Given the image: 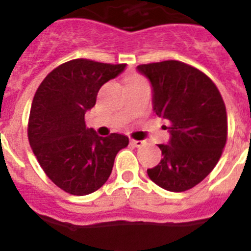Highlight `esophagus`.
<instances>
[{"label": "esophagus", "instance_id": "esophagus-1", "mask_svg": "<svg viewBox=\"0 0 251 251\" xmlns=\"http://www.w3.org/2000/svg\"><path fill=\"white\" fill-rule=\"evenodd\" d=\"M130 144H132V146H134L135 148H142V147L146 144V142H144V141H134V139H132V141H130Z\"/></svg>", "mask_w": 251, "mask_h": 251}]
</instances>
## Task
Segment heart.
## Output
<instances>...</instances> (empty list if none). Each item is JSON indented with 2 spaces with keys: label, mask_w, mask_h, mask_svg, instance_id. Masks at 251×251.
Segmentation results:
<instances>
[{
  "label": "heart",
  "mask_w": 251,
  "mask_h": 251,
  "mask_svg": "<svg viewBox=\"0 0 251 251\" xmlns=\"http://www.w3.org/2000/svg\"><path fill=\"white\" fill-rule=\"evenodd\" d=\"M134 79H138L137 77H132V78H129V79H128V82H130V80H134Z\"/></svg>",
  "instance_id": "obj_1"
}]
</instances>
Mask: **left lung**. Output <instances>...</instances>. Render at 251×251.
<instances>
[{"label": "left lung", "instance_id": "8db88e82", "mask_svg": "<svg viewBox=\"0 0 251 251\" xmlns=\"http://www.w3.org/2000/svg\"><path fill=\"white\" fill-rule=\"evenodd\" d=\"M137 71L151 82L154 113L171 134L168 144H159L163 159L147 173L163 189L185 192L222 157L227 135L224 100L208 75L183 62L141 64Z\"/></svg>", "mask_w": 251, "mask_h": 251}]
</instances>
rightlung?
<instances>
[{
    "label": "right lung",
    "instance_id": "1",
    "mask_svg": "<svg viewBox=\"0 0 251 251\" xmlns=\"http://www.w3.org/2000/svg\"><path fill=\"white\" fill-rule=\"evenodd\" d=\"M126 64L73 59L43 79L32 100L28 141L48 178L64 192L87 195L108 180L114 159L129 143L127 135L100 137L87 128L84 114L96 104L100 87Z\"/></svg>",
    "mask_w": 251,
    "mask_h": 251
}]
</instances>
